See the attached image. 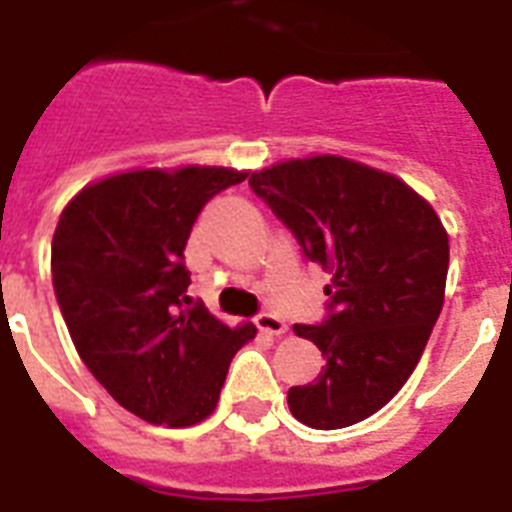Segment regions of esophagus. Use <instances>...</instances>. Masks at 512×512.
<instances>
[{
	"mask_svg": "<svg viewBox=\"0 0 512 512\" xmlns=\"http://www.w3.org/2000/svg\"><path fill=\"white\" fill-rule=\"evenodd\" d=\"M253 322H256V327H259L261 333H267V335H282L285 330H288L285 320H280V317L272 312H261Z\"/></svg>",
	"mask_w": 512,
	"mask_h": 512,
	"instance_id": "1",
	"label": "esophagus"
}]
</instances>
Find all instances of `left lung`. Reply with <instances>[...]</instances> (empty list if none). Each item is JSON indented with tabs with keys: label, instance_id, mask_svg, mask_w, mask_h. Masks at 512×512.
Listing matches in <instances>:
<instances>
[{
	"label": "left lung",
	"instance_id": "obj_1",
	"mask_svg": "<svg viewBox=\"0 0 512 512\" xmlns=\"http://www.w3.org/2000/svg\"><path fill=\"white\" fill-rule=\"evenodd\" d=\"M248 185L333 275L325 322L293 325L325 357L320 378L288 391L293 418L320 431L370 418L407 383L439 320L444 224L402 179L341 155L275 163Z\"/></svg>",
	"mask_w": 512,
	"mask_h": 512
}]
</instances>
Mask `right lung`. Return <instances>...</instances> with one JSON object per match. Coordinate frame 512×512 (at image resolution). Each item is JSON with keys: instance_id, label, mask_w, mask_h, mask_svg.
Returning a JSON list of instances; mask_svg holds the SVG:
<instances>
[{"instance_id": "obj_1", "label": "right lung", "mask_w": 512, "mask_h": 512, "mask_svg": "<svg viewBox=\"0 0 512 512\" xmlns=\"http://www.w3.org/2000/svg\"><path fill=\"white\" fill-rule=\"evenodd\" d=\"M224 166L137 169L84 187L52 237V285L102 388L137 418L185 428L214 412L232 357L256 327L190 304L185 245L208 200L240 185Z\"/></svg>"}]
</instances>
